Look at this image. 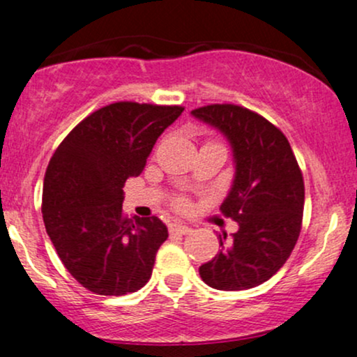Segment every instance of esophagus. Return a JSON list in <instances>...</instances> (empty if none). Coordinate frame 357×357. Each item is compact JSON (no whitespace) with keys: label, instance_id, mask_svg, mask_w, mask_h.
<instances>
[{"label":"esophagus","instance_id":"obj_1","mask_svg":"<svg viewBox=\"0 0 357 357\" xmlns=\"http://www.w3.org/2000/svg\"><path fill=\"white\" fill-rule=\"evenodd\" d=\"M169 232L178 234V236H186V234L191 232V229L188 225H183V223H179V222H172V223H169Z\"/></svg>","mask_w":357,"mask_h":357}]
</instances>
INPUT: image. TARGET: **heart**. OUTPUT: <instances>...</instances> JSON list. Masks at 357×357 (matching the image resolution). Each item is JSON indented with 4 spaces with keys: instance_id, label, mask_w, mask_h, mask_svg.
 Here are the masks:
<instances>
[{
    "instance_id": "b5f03b06",
    "label": "heart",
    "mask_w": 357,
    "mask_h": 357,
    "mask_svg": "<svg viewBox=\"0 0 357 357\" xmlns=\"http://www.w3.org/2000/svg\"><path fill=\"white\" fill-rule=\"evenodd\" d=\"M176 208H179V210H183L186 206V203H185V199H176Z\"/></svg>"
}]
</instances>
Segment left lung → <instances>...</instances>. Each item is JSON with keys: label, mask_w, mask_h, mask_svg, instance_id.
Returning a JSON list of instances; mask_svg holds the SVG:
<instances>
[{"label": "left lung", "mask_w": 357, "mask_h": 357, "mask_svg": "<svg viewBox=\"0 0 357 357\" xmlns=\"http://www.w3.org/2000/svg\"><path fill=\"white\" fill-rule=\"evenodd\" d=\"M218 128L232 146L236 178L220 210L238 223L218 234L222 250L199 266L206 284L223 291L249 289L268 281L295 248L301 230L305 185L283 132L238 105H206L191 112Z\"/></svg>", "instance_id": "left-lung-1"}]
</instances>
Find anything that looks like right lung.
Listing matches in <instances>:
<instances>
[{"label": "right lung", "mask_w": 357, "mask_h": 357, "mask_svg": "<svg viewBox=\"0 0 357 357\" xmlns=\"http://www.w3.org/2000/svg\"><path fill=\"white\" fill-rule=\"evenodd\" d=\"M183 109L112 103L79 121L50 158L45 230L66 269L96 295H127L151 280L167 227L158 217H125L123 185L142 172L155 140Z\"/></svg>", "instance_id": "1"}]
</instances>
